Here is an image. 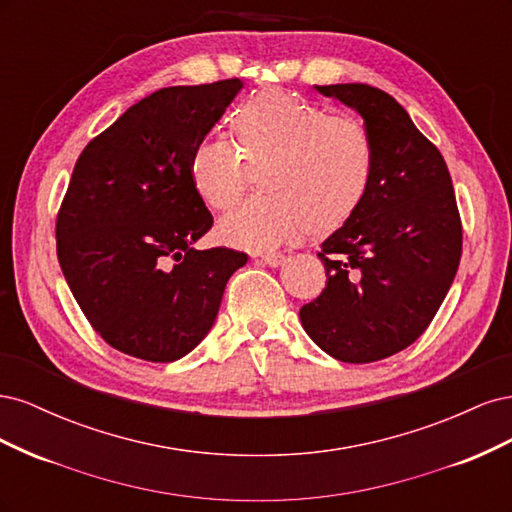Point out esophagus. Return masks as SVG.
<instances>
[{
	"instance_id": "obj_1",
	"label": "esophagus",
	"mask_w": 512,
	"mask_h": 512,
	"mask_svg": "<svg viewBox=\"0 0 512 512\" xmlns=\"http://www.w3.org/2000/svg\"><path fill=\"white\" fill-rule=\"evenodd\" d=\"M262 262H265V265H269V267H280L286 262V256L284 254H265V256H262Z\"/></svg>"
}]
</instances>
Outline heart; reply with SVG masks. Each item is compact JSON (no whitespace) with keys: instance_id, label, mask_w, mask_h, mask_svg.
Here are the masks:
<instances>
[{"instance_id":"b5f03b06","label":"heart","mask_w":512,"mask_h":512,"mask_svg":"<svg viewBox=\"0 0 512 512\" xmlns=\"http://www.w3.org/2000/svg\"><path fill=\"white\" fill-rule=\"evenodd\" d=\"M235 147L198 141L188 160L194 192L213 209L239 200L250 168L262 194L220 220L218 237L243 250H273L305 226L312 235L342 228L361 209L376 173V153L359 121L284 89L245 100L230 117Z\"/></svg>"}]
</instances>
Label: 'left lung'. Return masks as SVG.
I'll list each match as a JSON object with an SVG mask.
<instances>
[{
  "mask_svg": "<svg viewBox=\"0 0 512 512\" xmlns=\"http://www.w3.org/2000/svg\"><path fill=\"white\" fill-rule=\"evenodd\" d=\"M314 87L363 117L376 173L354 218L322 241L327 288L299 318L333 359L380 361L423 335L455 280L461 222L453 181L436 145L386 91Z\"/></svg>",
  "mask_w": 512,
  "mask_h": 512,
  "instance_id": "obj_1",
  "label": "left lung"
}]
</instances>
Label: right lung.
Listing matches in <instances>:
<instances>
[{
	"label": "right lung",
	"instance_id": "add662e5",
	"mask_svg": "<svg viewBox=\"0 0 512 512\" xmlns=\"http://www.w3.org/2000/svg\"><path fill=\"white\" fill-rule=\"evenodd\" d=\"M243 89L239 79L164 87L130 106L76 160L57 215L66 282L106 344L151 363L211 331L247 254L194 243L213 218L188 177L194 145Z\"/></svg>",
	"mask_w": 512,
	"mask_h": 512
}]
</instances>
